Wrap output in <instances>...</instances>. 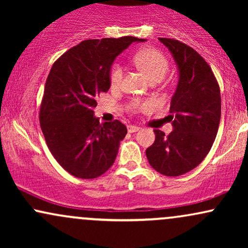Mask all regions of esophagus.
<instances>
[{
    "instance_id": "1",
    "label": "esophagus",
    "mask_w": 248,
    "mask_h": 248,
    "mask_svg": "<svg viewBox=\"0 0 248 248\" xmlns=\"http://www.w3.org/2000/svg\"><path fill=\"white\" fill-rule=\"evenodd\" d=\"M128 132L129 133H135V132H139L140 130V127L138 126H128Z\"/></svg>"
}]
</instances>
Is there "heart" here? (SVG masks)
I'll return each instance as SVG.
<instances>
[{
  "instance_id": "obj_1",
  "label": "heart",
  "mask_w": 248,
  "mask_h": 248,
  "mask_svg": "<svg viewBox=\"0 0 248 248\" xmlns=\"http://www.w3.org/2000/svg\"><path fill=\"white\" fill-rule=\"evenodd\" d=\"M134 61L141 67L147 76L149 77L150 80L161 81L167 76L168 71L170 69L169 61L161 51L156 49H144L139 51L134 57ZM124 76V67L120 62H114L110 67L109 71V81L113 87H118L122 84ZM155 102L152 100L140 101L135 100L130 105V109L133 112H141V110H147L153 107Z\"/></svg>"
}]
</instances>
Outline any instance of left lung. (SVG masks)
Listing matches in <instances>:
<instances>
[{"label":"left lung","mask_w":248,"mask_h":248,"mask_svg":"<svg viewBox=\"0 0 248 248\" xmlns=\"http://www.w3.org/2000/svg\"><path fill=\"white\" fill-rule=\"evenodd\" d=\"M170 50L179 79L170 101L173 130L154 129L155 141L147 148L148 162L164 176L189 172L211 149L220 122V88L211 67L196 50L171 38H158Z\"/></svg>","instance_id":"8db88e82"}]
</instances>
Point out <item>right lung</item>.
Listing matches in <instances>:
<instances>
[{
    "instance_id": "obj_1",
    "label": "right lung",
    "mask_w": 248,
    "mask_h": 248,
    "mask_svg": "<svg viewBox=\"0 0 248 248\" xmlns=\"http://www.w3.org/2000/svg\"><path fill=\"white\" fill-rule=\"evenodd\" d=\"M146 39H86L53 62L44 87L39 124L47 148L72 176L92 179L114 163L127 128L119 120L100 124L96 99L109 90L114 59L133 42Z\"/></svg>"
}]
</instances>
